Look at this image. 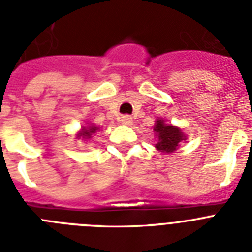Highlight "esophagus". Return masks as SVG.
Returning a JSON list of instances; mask_svg holds the SVG:
<instances>
[{"instance_id": "obj_1", "label": "esophagus", "mask_w": 252, "mask_h": 252, "mask_svg": "<svg viewBox=\"0 0 252 252\" xmlns=\"http://www.w3.org/2000/svg\"><path fill=\"white\" fill-rule=\"evenodd\" d=\"M121 122L124 125H131L132 124V117L128 115H124L121 116Z\"/></svg>"}]
</instances>
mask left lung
<instances>
[{
    "label": "left lung",
    "mask_w": 252,
    "mask_h": 252,
    "mask_svg": "<svg viewBox=\"0 0 252 252\" xmlns=\"http://www.w3.org/2000/svg\"><path fill=\"white\" fill-rule=\"evenodd\" d=\"M154 131L158 135V144H155V148L162 153H173L178 148L179 142L184 140L183 132L178 127L166 125L164 120H158Z\"/></svg>",
    "instance_id": "8db88e82"
}]
</instances>
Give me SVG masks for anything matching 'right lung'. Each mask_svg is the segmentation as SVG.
I'll use <instances>...</instances> for the list:
<instances>
[{"label":"right lung","mask_w":252,"mask_h":252,"mask_svg":"<svg viewBox=\"0 0 252 252\" xmlns=\"http://www.w3.org/2000/svg\"><path fill=\"white\" fill-rule=\"evenodd\" d=\"M97 130H98V128L94 127V126H90V127H87V128L83 127V130H82V133L79 135V136H82L83 139H90L91 135H92V133H94Z\"/></svg>","instance_id":"1"}]
</instances>
